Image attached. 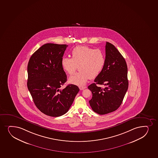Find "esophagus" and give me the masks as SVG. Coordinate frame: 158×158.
<instances>
[{"mask_svg": "<svg viewBox=\"0 0 158 158\" xmlns=\"http://www.w3.org/2000/svg\"><path fill=\"white\" fill-rule=\"evenodd\" d=\"M79 88H80V90H84V89L86 88V87H84V86H80V87H79Z\"/></svg>", "mask_w": 158, "mask_h": 158, "instance_id": "esophagus-1", "label": "esophagus"}]
</instances>
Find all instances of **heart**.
Wrapping results in <instances>:
<instances>
[{
    "label": "heart",
    "mask_w": 158,
    "mask_h": 158,
    "mask_svg": "<svg viewBox=\"0 0 158 158\" xmlns=\"http://www.w3.org/2000/svg\"><path fill=\"white\" fill-rule=\"evenodd\" d=\"M72 58L63 57L61 65L68 74H73L78 68L79 71L70 77L69 81L77 85H84L90 78L98 76L106 63L103 51L87 46L75 47L71 52Z\"/></svg>",
    "instance_id": "1"
}]
</instances>
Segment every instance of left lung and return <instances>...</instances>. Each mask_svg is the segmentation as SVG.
I'll list each match as a JSON object with an SVG mask.
<instances>
[{
	"label": "left lung",
	"instance_id": "obj_1",
	"mask_svg": "<svg viewBox=\"0 0 158 158\" xmlns=\"http://www.w3.org/2000/svg\"><path fill=\"white\" fill-rule=\"evenodd\" d=\"M106 63L95 83L88 88L93 97L89 100L92 110L99 115L115 111L122 103L128 87L127 67L124 58L114 45L106 42ZM104 85V88L96 84Z\"/></svg>",
	"mask_w": 158,
	"mask_h": 158
}]
</instances>
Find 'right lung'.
I'll list each match as a JSON object with an SVG mask.
<instances>
[{
	"mask_svg": "<svg viewBox=\"0 0 158 158\" xmlns=\"http://www.w3.org/2000/svg\"><path fill=\"white\" fill-rule=\"evenodd\" d=\"M67 44L47 43L32 54L27 65V88L34 102L40 111L59 117L68 111L79 91L78 86L68 85L61 65Z\"/></svg>",
	"mask_w": 158,
	"mask_h": 158,
	"instance_id": "add662e5",
	"label": "right lung"
}]
</instances>
